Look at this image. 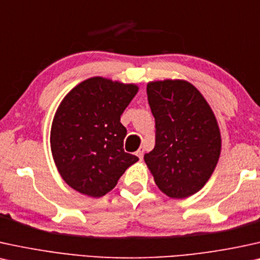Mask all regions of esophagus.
<instances>
[{"label":"esophagus","mask_w":260,"mask_h":260,"mask_svg":"<svg viewBox=\"0 0 260 260\" xmlns=\"http://www.w3.org/2000/svg\"><path fill=\"white\" fill-rule=\"evenodd\" d=\"M137 156L139 157V159H143V157H144V149H143V147H139V149H138Z\"/></svg>","instance_id":"1"}]
</instances>
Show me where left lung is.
<instances>
[{"label":"left lung","instance_id":"obj_1","mask_svg":"<svg viewBox=\"0 0 260 260\" xmlns=\"http://www.w3.org/2000/svg\"><path fill=\"white\" fill-rule=\"evenodd\" d=\"M146 91L156 144L144 160L160 192L172 199L187 198L205 186L217 166L222 146L217 120L188 81H150Z\"/></svg>","mask_w":260,"mask_h":260}]
</instances>
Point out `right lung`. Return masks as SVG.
Listing matches in <instances>:
<instances>
[{
  "label": "right lung",
  "instance_id": "add662e5",
  "mask_svg": "<svg viewBox=\"0 0 260 260\" xmlns=\"http://www.w3.org/2000/svg\"><path fill=\"white\" fill-rule=\"evenodd\" d=\"M138 90L137 84L92 77L61 101L51 123V153L63 181L77 192L106 196L139 160L124 152L127 131L120 122Z\"/></svg>",
  "mask_w": 260,
  "mask_h": 260
}]
</instances>
